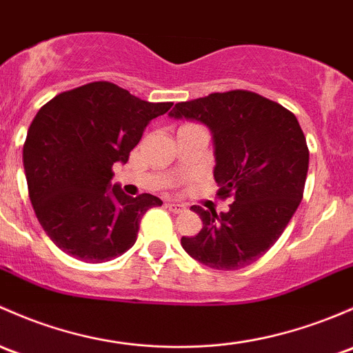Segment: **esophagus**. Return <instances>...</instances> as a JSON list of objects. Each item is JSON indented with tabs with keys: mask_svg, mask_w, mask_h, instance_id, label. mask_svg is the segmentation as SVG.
<instances>
[{
	"mask_svg": "<svg viewBox=\"0 0 353 353\" xmlns=\"http://www.w3.org/2000/svg\"><path fill=\"white\" fill-rule=\"evenodd\" d=\"M167 208H169L172 213H183L184 210H186V206L181 205V203H176V201H169L167 203Z\"/></svg>",
	"mask_w": 353,
	"mask_h": 353,
	"instance_id": "1",
	"label": "esophagus"
}]
</instances>
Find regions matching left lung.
Wrapping results in <instances>:
<instances>
[{
  "mask_svg": "<svg viewBox=\"0 0 353 353\" xmlns=\"http://www.w3.org/2000/svg\"><path fill=\"white\" fill-rule=\"evenodd\" d=\"M169 114L210 127L216 194L233 198L226 213L191 208L203 228L181 239L184 250L211 269L250 265L279 240L303 199L310 150L298 118L245 89L177 103Z\"/></svg>",
  "mask_w": 353,
  "mask_h": 353,
  "instance_id": "obj_1",
  "label": "left lung"
}]
</instances>
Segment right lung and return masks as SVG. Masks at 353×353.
<instances>
[{"instance_id": "obj_1", "label": "right lung", "mask_w": 353, "mask_h": 353, "mask_svg": "<svg viewBox=\"0 0 353 353\" xmlns=\"http://www.w3.org/2000/svg\"><path fill=\"white\" fill-rule=\"evenodd\" d=\"M170 106L96 81L61 92L39 110L23 143L28 196L62 252L99 264L133 247L142 216L162 201L110 189L113 164L128 161L148 121Z\"/></svg>"}]
</instances>
